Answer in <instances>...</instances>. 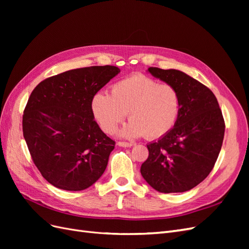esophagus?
<instances>
[{"label": "esophagus", "instance_id": "obj_1", "mask_svg": "<svg viewBox=\"0 0 249 249\" xmlns=\"http://www.w3.org/2000/svg\"><path fill=\"white\" fill-rule=\"evenodd\" d=\"M117 145H118V146H122V147H131V146L134 145V143H132V142H122V141H119V142H117Z\"/></svg>", "mask_w": 249, "mask_h": 249}]
</instances>
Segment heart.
<instances>
[{
  "instance_id": "heart-1",
  "label": "heart",
  "mask_w": 249,
  "mask_h": 249,
  "mask_svg": "<svg viewBox=\"0 0 249 249\" xmlns=\"http://www.w3.org/2000/svg\"><path fill=\"white\" fill-rule=\"evenodd\" d=\"M92 114L102 129L114 133L129 112L130 122L119 135L124 138L144 136L158 139L176 125L180 111V95L176 87L160 84L141 73L119 80L112 86V94L96 92L91 101Z\"/></svg>"
}]
</instances>
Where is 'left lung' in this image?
Returning a JSON list of instances; mask_svg holds the SVG:
<instances>
[{"instance_id": "obj_1", "label": "left lung", "mask_w": 249, "mask_h": 249, "mask_svg": "<svg viewBox=\"0 0 249 249\" xmlns=\"http://www.w3.org/2000/svg\"><path fill=\"white\" fill-rule=\"evenodd\" d=\"M147 72L178 89L180 111L172 130L147 144L141 176L162 193L189 191L209 176L220 153L225 129L221 110L214 93L187 73L158 67Z\"/></svg>"}]
</instances>
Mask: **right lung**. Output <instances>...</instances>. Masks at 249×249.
Listing matches in <instances>:
<instances>
[{"instance_id": "add662e5", "label": "right lung", "mask_w": 249, "mask_h": 249, "mask_svg": "<svg viewBox=\"0 0 249 249\" xmlns=\"http://www.w3.org/2000/svg\"><path fill=\"white\" fill-rule=\"evenodd\" d=\"M119 72L111 65L67 71L40 82L30 95L22 132L36 167L54 187L87 189L106 169L115 142L95 123L91 101Z\"/></svg>"}]
</instances>
